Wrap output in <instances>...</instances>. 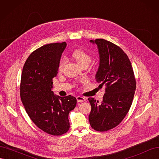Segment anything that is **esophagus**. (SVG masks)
<instances>
[{"label":"esophagus","mask_w":159,"mask_h":159,"mask_svg":"<svg viewBox=\"0 0 159 159\" xmlns=\"http://www.w3.org/2000/svg\"><path fill=\"white\" fill-rule=\"evenodd\" d=\"M76 99H77V101H78V102H80V103L85 102V98L84 97H81V96H77Z\"/></svg>","instance_id":"1"}]
</instances>
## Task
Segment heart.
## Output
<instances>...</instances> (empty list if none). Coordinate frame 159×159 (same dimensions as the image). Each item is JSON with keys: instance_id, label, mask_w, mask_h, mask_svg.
Listing matches in <instances>:
<instances>
[{"instance_id": "obj_1", "label": "heart", "mask_w": 159, "mask_h": 159, "mask_svg": "<svg viewBox=\"0 0 159 159\" xmlns=\"http://www.w3.org/2000/svg\"><path fill=\"white\" fill-rule=\"evenodd\" d=\"M72 56H73L74 58L77 61V63L81 66H82L85 64L89 65L91 61V56L89 55L87 52H84L82 50H75L73 52V54H72ZM65 63H66L65 59H62L60 61V65H59V70H61L63 69Z\"/></svg>"}]
</instances>
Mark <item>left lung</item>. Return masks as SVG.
Masks as SVG:
<instances>
[{
    "label": "left lung",
    "mask_w": 159,
    "mask_h": 159,
    "mask_svg": "<svg viewBox=\"0 0 159 159\" xmlns=\"http://www.w3.org/2000/svg\"><path fill=\"white\" fill-rule=\"evenodd\" d=\"M97 45L99 64L95 80L105 86L102 102L89 98V121L98 131H107L121 123L131 106L136 89L132 66L121 48L104 39L89 41Z\"/></svg>",
    "instance_id": "8db88e82"
}]
</instances>
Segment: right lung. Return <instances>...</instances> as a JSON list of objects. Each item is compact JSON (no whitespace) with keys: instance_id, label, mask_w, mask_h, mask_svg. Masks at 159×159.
Returning <instances> with one entry per match:
<instances>
[{"instance_id":"add662e5","label":"right lung","mask_w":159,"mask_h":159,"mask_svg":"<svg viewBox=\"0 0 159 159\" xmlns=\"http://www.w3.org/2000/svg\"><path fill=\"white\" fill-rule=\"evenodd\" d=\"M66 45L54 43L33 52L21 75L20 98L27 114L38 128L56 136L68 131V115L77 103L74 96L60 97L52 91Z\"/></svg>"}]
</instances>
